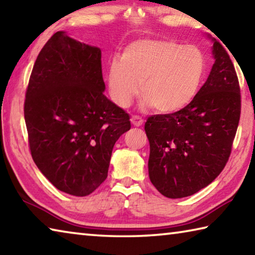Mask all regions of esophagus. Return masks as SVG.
Listing matches in <instances>:
<instances>
[{
	"label": "esophagus",
	"instance_id": "1",
	"mask_svg": "<svg viewBox=\"0 0 255 255\" xmlns=\"http://www.w3.org/2000/svg\"><path fill=\"white\" fill-rule=\"evenodd\" d=\"M130 122H131V124L133 125V126L139 127V126H141V125H143L144 120L141 119L140 117H138V116H132V117L130 118Z\"/></svg>",
	"mask_w": 255,
	"mask_h": 255
}]
</instances>
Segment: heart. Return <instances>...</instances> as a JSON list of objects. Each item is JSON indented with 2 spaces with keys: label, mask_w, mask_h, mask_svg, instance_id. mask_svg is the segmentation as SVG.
Here are the masks:
<instances>
[{
  "label": "heart",
  "mask_w": 255,
  "mask_h": 255,
  "mask_svg": "<svg viewBox=\"0 0 255 255\" xmlns=\"http://www.w3.org/2000/svg\"><path fill=\"white\" fill-rule=\"evenodd\" d=\"M205 71V56L195 46L139 39L126 47L122 59L110 63L108 86L112 100L126 108L140 85L143 105L169 115L182 110L193 100Z\"/></svg>",
  "instance_id": "heart-1"
}]
</instances>
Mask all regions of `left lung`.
<instances>
[{"label":"left lung","mask_w":255,"mask_h":255,"mask_svg":"<svg viewBox=\"0 0 255 255\" xmlns=\"http://www.w3.org/2000/svg\"><path fill=\"white\" fill-rule=\"evenodd\" d=\"M206 83L182 110L147 119L150 182L164 197L195 195L221 174L231 155L241 115L240 85L234 65L219 42Z\"/></svg>","instance_id":"left-lung-1"}]
</instances>
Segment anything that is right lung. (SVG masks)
<instances>
[{"instance_id": "obj_1", "label": "right lung", "mask_w": 255, "mask_h": 255, "mask_svg": "<svg viewBox=\"0 0 255 255\" xmlns=\"http://www.w3.org/2000/svg\"><path fill=\"white\" fill-rule=\"evenodd\" d=\"M101 49L56 32L42 47L24 101L31 156L60 191L92 193L107 179L129 116L103 92Z\"/></svg>"}]
</instances>
